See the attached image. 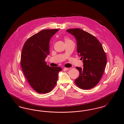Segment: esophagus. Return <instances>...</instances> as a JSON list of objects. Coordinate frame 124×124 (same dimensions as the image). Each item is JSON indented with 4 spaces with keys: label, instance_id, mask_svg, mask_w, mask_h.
I'll use <instances>...</instances> for the list:
<instances>
[{
    "label": "esophagus",
    "instance_id": "1",
    "mask_svg": "<svg viewBox=\"0 0 124 124\" xmlns=\"http://www.w3.org/2000/svg\"><path fill=\"white\" fill-rule=\"evenodd\" d=\"M71 68H64V70H70Z\"/></svg>",
    "mask_w": 124,
    "mask_h": 124
}]
</instances>
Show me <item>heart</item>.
I'll return each instance as SVG.
<instances>
[{
  "instance_id": "heart-1",
  "label": "heart",
  "mask_w": 124,
  "mask_h": 124,
  "mask_svg": "<svg viewBox=\"0 0 124 124\" xmlns=\"http://www.w3.org/2000/svg\"><path fill=\"white\" fill-rule=\"evenodd\" d=\"M68 40H70V39L68 38H65V41H68Z\"/></svg>"
}]
</instances>
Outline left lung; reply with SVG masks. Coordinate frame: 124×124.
Instances as JSON below:
<instances>
[{"label": "left lung", "instance_id": "1", "mask_svg": "<svg viewBox=\"0 0 124 124\" xmlns=\"http://www.w3.org/2000/svg\"><path fill=\"white\" fill-rule=\"evenodd\" d=\"M66 31L75 37L77 53L83 60L84 67H76L80 74L75 83L84 90L92 88L100 81L106 66V54L102 45L94 36L80 29Z\"/></svg>", "mask_w": 124, "mask_h": 124}]
</instances>
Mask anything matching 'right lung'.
<instances>
[{
	"instance_id": "obj_1",
	"label": "right lung",
	"mask_w": 124,
	"mask_h": 124,
	"mask_svg": "<svg viewBox=\"0 0 124 124\" xmlns=\"http://www.w3.org/2000/svg\"><path fill=\"white\" fill-rule=\"evenodd\" d=\"M58 29L44 30L31 37L22 48L20 64L28 83L36 92L46 93L55 86L60 67H50L45 60L49 52L51 38Z\"/></svg>"
}]
</instances>
